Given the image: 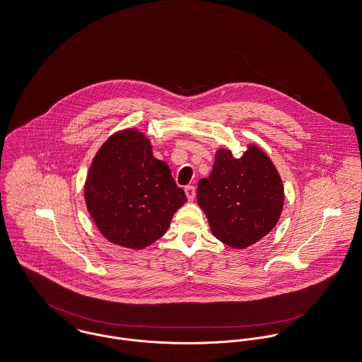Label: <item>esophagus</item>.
<instances>
[{
    "instance_id": "34e87169",
    "label": "esophagus",
    "mask_w": 362,
    "mask_h": 362,
    "mask_svg": "<svg viewBox=\"0 0 362 362\" xmlns=\"http://www.w3.org/2000/svg\"><path fill=\"white\" fill-rule=\"evenodd\" d=\"M185 193L187 195L189 201H193L195 197V187L194 186H186L185 187Z\"/></svg>"
}]
</instances>
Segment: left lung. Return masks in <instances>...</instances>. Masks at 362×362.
<instances>
[{
	"instance_id": "obj_1",
	"label": "left lung",
	"mask_w": 362,
	"mask_h": 362,
	"mask_svg": "<svg viewBox=\"0 0 362 362\" xmlns=\"http://www.w3.org/2000/svg\"><path fill=\"white\" fill-rule=\"evenodd\" d=\"M197 201L212 234L228 247L245 250L276 227L284 186L277 168L257 146L248 144L240 158L219 148L209 177L198 182Z\"/></svg>"
}]
</instances>
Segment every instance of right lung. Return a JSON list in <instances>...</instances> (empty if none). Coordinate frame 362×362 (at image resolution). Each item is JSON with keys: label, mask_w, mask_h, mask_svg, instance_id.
I'll return each instance as SVG.
<instances>
[{"label": "right lung", "mask_w": 362, "mask_h": 362, "mask_svg": "<svg viewBox=\"0 0 362 362\" xmlns=\"http://www.w3.org/2000/svg\"><path fill=\"white\" fill-rule=\"evenodd\" d=\"M85 204L110 243L143 250L167 233L173 214L187 201L167 163L154 158L138 129L112 135L96 153L86 180Z\"/></svg>", "instance_id": "1"}]
</instances>
